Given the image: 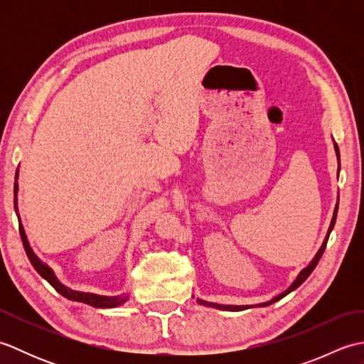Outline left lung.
Segmentation results:
<instances>
[{"label":"left lung","instance_id":"obj_1","mask_svg":"<svg viewBox=\"0 0 364 364\" xmlns=\"http://www.w3.org/2000/svg\"><path fill=\"white\" fill-rule=\"evenodd\" d=\"M335 150H336V154H338V158H339V150H338V145H336V142H335ZM336 214H338V205H336V208H335V214H333V219H331V225H330V228H328V233H327V237H326V241H323V244H322V247H321V250L318 252V255H316L314 257V259L311 261V264L308 266V267H305L304 270H301V272L299 274V277L296 278V282H294L288 289H286L283 294H280V296H277L274 300H270V301H267V304H261V306H267V305H270V304H274V301H277V300H280V299H283L286 294H289L291 291H294L296 288H299V286L304 283L308 277H310V274L313 272L314 270V267L318 266V262H319V259H321V257H322V253H323V250H326V247H327V242H328V236H330V233H331V230H333V227H335V222H336ZM200 304L202 305H206V306H214V308H219V310H228V311H241V310H245V308H249V306H231V305H219V304H210V301H203V300H200Z\"/></svg>","mask_w":364,"mask_h":364}]
</instances>
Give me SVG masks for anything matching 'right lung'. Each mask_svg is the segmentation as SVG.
<instances>
[{"label":"right lung","mask_w":364,"mask_h":364,"mask_svg":"<svg viewBox=\"0 0 364 364\" xmlns=\"http://www.w3.org/2000/svg\"><path fill=\"white\" fill-rule=\"evenodd\" d=\"M15 178H17V173H15ZM17 181H15L14 184V192L17 194ZM14 203H15V210H17V198H14ZM18 230H20V236H21V241H23V247H25L26 250V255L28 258L31 261V264L34 266V269L37 270L38 274H41L46 282H48L54 289H56L58 292L63 294L64 297H67L68 300H75V301H82V304H87V305H92L95 308H112V306H117L120 304H123V301L127 300L125 296H117V297H106V296H97V294H89V292H76V291H72V289H67L64 284H60L58 282V278L54 277L53 270L50 267H46L45 264H42L41 261L37 259L36 255L33 253V250H31V247L28 244V239H26V235H25V230H23L21 223H18Z\"/></svg>","instance_id":"add662e5"}]
</instances>
